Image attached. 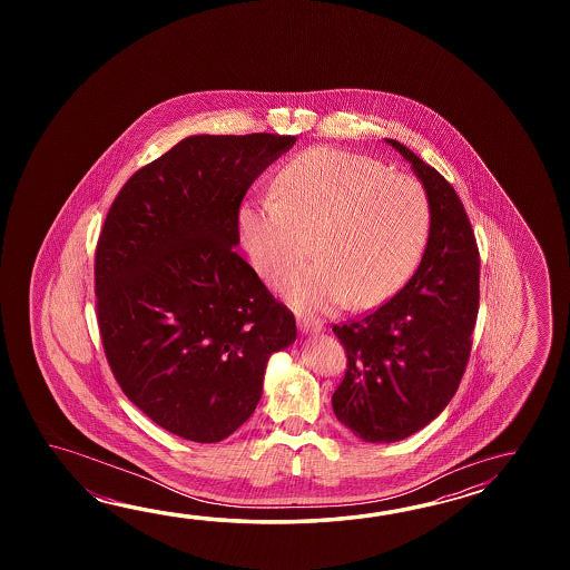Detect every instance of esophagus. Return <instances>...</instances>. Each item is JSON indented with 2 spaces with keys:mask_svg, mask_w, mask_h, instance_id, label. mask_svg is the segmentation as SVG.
I'll return each instance as SVG.
<instances>
[{
  "mask_svg": "<svg viewBox=\"0 0 570 570\" xmlns=\"http://www.w3.org/2000/svg\"><path fill=\"white\" fill-rule=\"evenodd\" d=\"M297 327H299V332H302L303 336H307V334H320L324 326L320 324V322H312V320H305V317H299L297 320Z\"/></svg>",
  "mask_w": 570,
  "mask_h": 570,
  "instance_id": "obj_1",
  "label": "esophagus"
}]
</instances>
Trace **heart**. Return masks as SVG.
Masks as SVG:
<instances>
[{
	"mask_svg": "<svg viewBox=\"0 0 570 570\" xmlns=\"http://www.w3.org/2000/svg\"><path fill=\"white\" fill-rule=\"evenodd\" d=\"M275 187L277 197L244 202L238 228L256 271L275 285L302 267L315 244L320 258L285 289L295 309L322 314L351 299L368 309L412 279L432 224L428 195L413 177L315 146L285 163Z\"/></svg>",
	"mask_w": 570,
	"mask_h": 570,
	"instance_id": "b5f03b06",
	"label": "heart"
}]
</instances>
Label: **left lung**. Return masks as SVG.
Returning <instances> with one entry per match:
<instances>
[{"mask_svg":"<svg viewBox=\"0 0 570 570\" xmlns=\"http://www.w3.org/2000/svg\"><path fill=\"white\" fill-rule=\"evenodd\" d=\"M424 187L430 238L405 287L373 314L334 326L348 371L332 395L340 424L391 444L436 420L461 383L479 312V248L456 191L407 146L389 140Z\"/></svg>","mask_w":570,"mask_h":570,"instance_id":"left-lung-1","label":"left lung"}]
</instances>
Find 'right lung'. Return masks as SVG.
I'll use <instances>...</instances> for the list:
<instances>
[{
  "label": "right lung",
  "mask_w": 570,
  "mask_h": 570,
  "mask_svg": "<svg viewBox=\"0 0 570 570\" xmlns=\"http://www.w3.org/2000/svg\"><path fill=\"white\" fill-rule=\"evenodd\" d=\"M295 136L183 138L136 170L96 250L97 322L121 391L175 436L214 444L255 413L295 317L236 255L248 187Z\"/></svg>",
  "instance_id": "right-lung-1"
}]
</instances>
